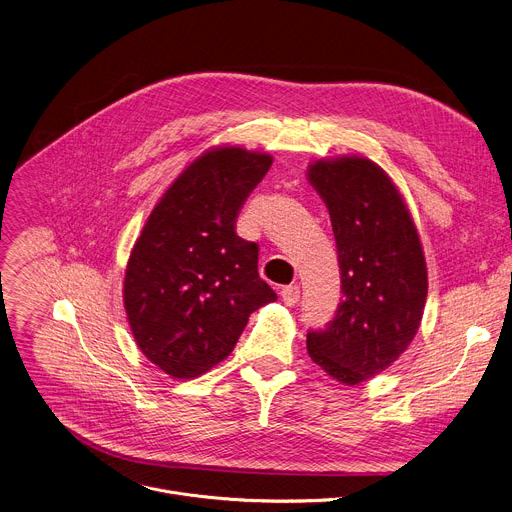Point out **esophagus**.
Masks as SVG:
<instances>
[{"instance_id": "obj_1", "label": "esophagus", "mask_w": 512, "mask_h": 512, "mask_svg": "<svg viewBox=\"0 0 512 512\" xmlns=\"http://www.w3.org/2000/svg\"><path fill=\"white\" fill-rule=\"evenodd\" d=\"M280 297H282V301H285V305L293 307V305H297V303H299L301 291H299V287H297V285H289V287H282Z\"/></svg>"}]
</instances>
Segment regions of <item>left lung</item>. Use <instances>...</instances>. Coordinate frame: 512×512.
Instances as JSON below:
<instances>
[{"label":"left lung","instance_id":"1","mask_svg":"<svg viewBox=\"0 0 512 512\" xmlns=\"http://www.w3.org/2000/svg\"><path fill=\"white\" fill-rule=\"evenodd\" d=\"M309 183L329 209L342 303L307 352L331 378L360 384L409 348L427 299V266L413 217L384 170L368 158L317 160Z\"/></svg>","mask_w":512,"mask_h":512}]
</instances>
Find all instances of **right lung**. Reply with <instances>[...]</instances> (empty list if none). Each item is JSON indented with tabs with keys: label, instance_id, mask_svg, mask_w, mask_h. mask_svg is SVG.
Masks as SVG:
<instances>
[{
	"label": "right lung",
	"instance_id": "obj_1",
	"mask_svg": "<svg viewBox=\"0 0 512 512\" xmlns=\"http://www.w3.org/2000/svg\"><path fill=\"white\" fill-rule=\"evenodd\" d=\"M272 156L238 146L193 160L152 209L128 260L124 305L142 354L195 378L232 354L250 313L276 299L258 244L236 234L242 205Z\"/></svg>",
	"mask_w": 512,
	"mask_h": 512
}]
</instances>
